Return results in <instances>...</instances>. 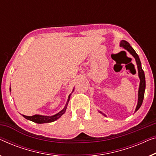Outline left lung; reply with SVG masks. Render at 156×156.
I'll return each instance as SVG.
<instances>
[{
  "mask_svg": "<svg viewBox=\"0 0 156 156\" xmlns=\"http://www.w3.org/2000/svg\"><path fill=\"white\" fill-rule=\"evenodd\" d=\"M119 46L122 47L123 48H125V50H127L129 53L131 55H132L133 57L134 58L135 60H136V65H137V69H138V75L140 80V83H139V91H138V103H137L136 109H135V112H136L138 110L141 105L143 103L144 97V92H145V89H146V80H145V74H144V72L143 69H142L141 67V63L140 61L139 55H137L136 51H134V49L132 48V46H130V44H129L127 41H126L125 40H122L120 42H119ZM98 112L101 113L103 115H106L103 113L101 111Z\"/></svg>",
  "mask_w": 156,
  "mask_h": 156,
  "instance_id": "8db88e82",
  "label": "left lung"
}]
</instances>
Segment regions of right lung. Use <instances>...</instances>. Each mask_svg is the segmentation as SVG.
<instances>
[{"label": "right lung", "instance_id": "right-lung-1", "mask_svg": "<svg viewBox=\"0 0 156 156\" xmlns=\"http://www.w3.org/2000/svg\"><path fill=\"white\" fill-rule=\"evenodd\" d=\"M74 89H73V91H72V93L69 95L68 99H67V103H66V104H65L64 108H63L61 111L58 112L57 114L54 115H51V116L41 115H33V116H27V115H22V116H23L24 118H26L27 119H29V120L32 121V122H36V123H38V124L49 123V122H52L57 120V119L58 118H60V117L65 113V111H66V109H67V105H68L69 98H70L71 95H72V94H73V92L74 91ZM10 91H11V89L10 88Z\"/></svg>", "mask_w": 156, "mask_h": 156}]
</instances>
